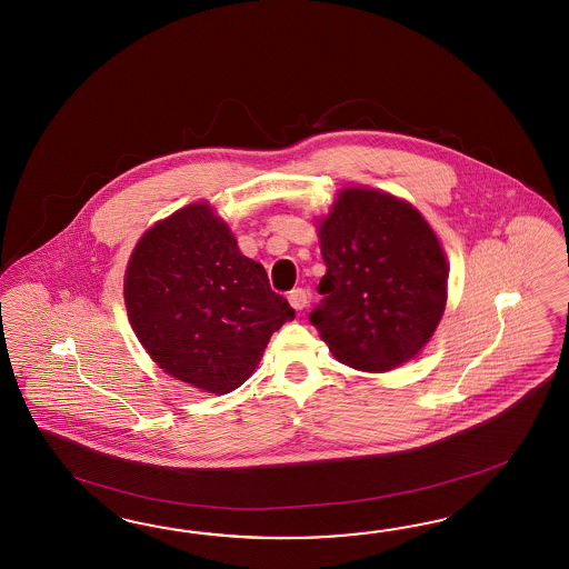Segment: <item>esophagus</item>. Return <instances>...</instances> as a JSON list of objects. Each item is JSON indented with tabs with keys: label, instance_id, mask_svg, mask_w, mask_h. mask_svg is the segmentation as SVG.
I'll list each match as a JSON object with an SVG mask.
<instances>
[{
	"label": "esophagus",
	"instance_id": "obj_1",
	"mask_svg": "<svg viewBox=\"0 0 569 569\" xmlns=\"http://www.w3.org/2000/svg\"><path fill=\"white\" fill-rule=\"evenodd\" d=\"M288 300H290V305H292L296 310H305L308 305L307 290H302V288H296V290H292V292L288 293Z\"/></svg>",
	"mask_w": 569,
	"mask_h": 569
}]
</instances>
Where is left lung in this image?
<instances>
[{
  "label": "left lung",
  "instance_id": "8db88e82",
  "mask_svg": "<svg viewBox=\"0 0 569 569\" xmlns=\"http://www.w3.org/2000/svg\"><path fill=\"white\" fill-rule=\"evenodd\" d=\"M323 300L308 315L339 362L383 372L410 360L443 317L446 254L412 204L343 190L321 223Z\"/></svg>",
  "mask_w": 569,
  "mask_h": 569
}]
</instances>
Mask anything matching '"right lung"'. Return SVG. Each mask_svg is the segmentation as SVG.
Here are the masks:
<instances>
[{
  "instance_id": "1",
  "label": "right lung",
  "mask_w": 569,
  "mask_h": 569,
  "mask_svg": "<svg viewBox=\"0 0 569 569\" xmlns=\"http://www.w3.org/2000/svg\"><path fill=\"white\" fill-rule=\"evenodd\" d=\"M123 298L154 362L211 393L244 383L271 336L296 317L261 262L246 259L228 226L200 202L140 238Z\"/></svg>"
}]
</instances>
